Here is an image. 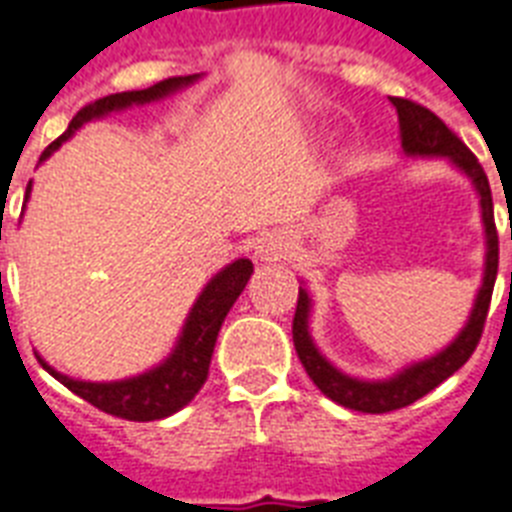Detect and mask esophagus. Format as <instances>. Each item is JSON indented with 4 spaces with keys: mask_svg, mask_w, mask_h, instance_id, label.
Wrapping results in <instances>:
<instances>
[{
    "mask_svg": "<svg viewBox=\"0 0 512 512\" xmlns=\"http://www.w3.org/2000/svg\"><path fill=\"white\" fill-rule=\"evenodd\" d=\"M286 247H289V244H286L284 234H265L263 239L257 242L255 255L260 257V260H268V263H270V260H278V257H284Z\"/></svg>",
    "mask_w": 512,
    "mask_h": 512,
    "instance_id": "34e87169",
    "label": "esophagus"
}]
</instances>
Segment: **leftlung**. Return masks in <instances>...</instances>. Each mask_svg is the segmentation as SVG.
<instances>
[{
	"mask_svg": "<svg viewBox=\"0 0 512 512\" xmlns=\"http://www.w3.org/2000/svg\"><path fill=\"white\" fill-rule=\"evenodd\" d=\"M397 110L400 118V139L402 152L407 157H444L452 168H458L468 181L473 191L479 194L481 205V223H484V239H486V255H484V276L481 286L473 299L471 315L460 334L452 339L444 350L436 355L410 363L392 373L389 378H357L350 373L339 371L315 344L310 334V313H313V297L307 294L305 286H299L297 297V313H294L292 334H294V350L299 355V363L305 365L307 376L313 378V384L326 394L328 400L336 405L360 410V413H389V410H400V407L413 405L421 400L423 394L442 384L444 378L463 368L468 357L473 355L476 344L484 331L486 313H489V302H492L494 278H497V263H500V247H497V228H494V207H492V189L486 181L484 168L473 152L465 147L458 136L452 134L450 128L444 126L442 120L436 118L434 112L426 107L415 105L410 99L392 97L389 99ZM512 239V231H510Z\"/></svg>",
	"mask_w": 512,
	"mask_h": 512,
	"instance_id": "1",
	"label": "left lung"
}]
</instances>
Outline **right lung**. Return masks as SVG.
Listing matches in <instances>:
<instances>
[{
  "label": "right lung",
  "instance_id": "right-lung-1",
  "mask_svg": "<svg viewBox=\"0 0 512 512\" xmlns=\"http://www.w3.org/2000/svg\"><path fill=\"white\" fill-rule=\"evenodd\" d=\"M199 78H202L199 73L165 78V81L155 83L149 89L120 91V94H110V97L91 102V105L76 112V118L70 120L68 131L44 149L41 162L52 157V152H57L70 136L76 134L78 128L91 123V120L107 118L110 112L128 110V107L152 105V102L168 99L181 89H186V86H191V83H197ZM28 194H31V184L26 189V202ZM249 276H252V260H247V257H239L234 263H228L226 268H220L207 281L205 289L199 292L197 302L191 305L184 328H181L170 355L162 363H157L155 368L139 373V376L120 378V381H81V378H70L65 373L54 371L41 355L39 363L60 384L68 386L70 392L78 394L81 400L91 402L99 410H105V413L126 418V421H160V418H168V415L178 413L181 407L189 405L194 400V394L207 381L218 331L226 321L228 310L234 307L239 294L244 292Z\"/></svg>",
  "mask_w": 512,
  "mask_h": 512
}]
</instances>
